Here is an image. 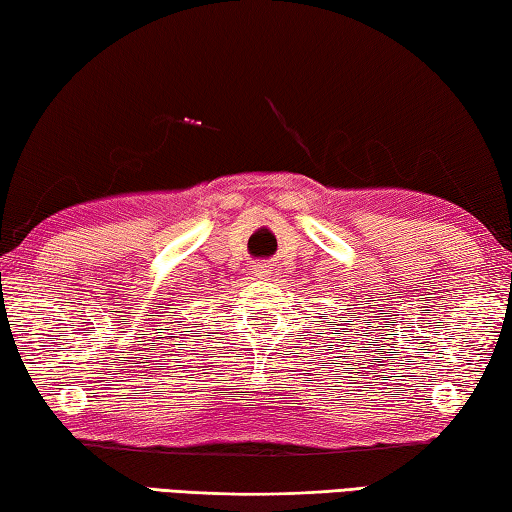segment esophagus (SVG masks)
<instances>
[{
  "label": "esophagus",
  "instance_id": "1",
  "mask_svg": "<svg viewBox=\"0 0 512 512\" xmlns=\"http://www.w3.org/2000/svg\"><path fill=\"white\" fill-rule=\"evenodd\" d=\"M271 264H266V262H257L255 266H253V273H255V277H262V280H266V277H271Z\"/></svg>",
  "mask_w": 512,
  "mask_h": 512
}]
</instances>
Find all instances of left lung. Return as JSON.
Segmentation results:
<instances>
[{
    "mask_svg": "<svg viewBox=\"0 0 512 512\" xmlns=\"http://www.w3.org/2000/svg\"><path fill=\"white\" fill-rule=\"evenodd\" d=\"M348 323H350V320H348Z\"/></svg>",
    "mask_w": 512,
    "mask_h": 512,
    "instance_id": "8db88e82",
    "label": "left lung"
}]
</instances>
